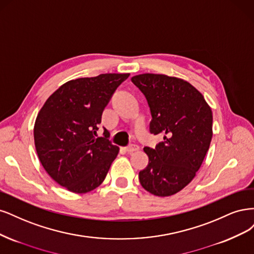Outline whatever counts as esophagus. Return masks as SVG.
Masks as SVG:
<instances>
[{
	"instance_id": "1",
	"label": "esophagus",
	"mask_w": 254,
	"mask_h": 254,
	"mask_svg": "<svg viewBox=\"0 0 254 254\" xmlns=\"http://www.w3.org/2000/svg\"><path fill=\"white\" fill-rule=\"evenodd\" d=\"M138 149H139V146H138L137 144H129V145L126 146L125 151H126L127 153H133V152L137 151Z\"/></svg>"
}]
</instances>
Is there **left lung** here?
Masks as SVG:
<instances>
[{"label":"left lung","mask_w":254,"mask_h":254,"mask_svg":"<svg viewBox=\"0 0 254 254\" xmlns=\"http://www.w3.org/2000/svg\"><path fill=\"white\" fill-rule=\"evenodd\" d=\"M132 82L148 101L151 134L163 136L155 149H143L149 163L139 182L156 196L173 195L191 183L212 139V111L187 81L157 73L134 76Z\"/></svg>","instance_id":"obj_1"}]
</instances>
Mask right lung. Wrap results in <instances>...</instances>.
<instances>
[{
	"instance_id": "right-lung-1",
	"label": "right lung",
	"mask_w": 254,
	"mask_h": 254,
	"mask_svg": "<svg viewBox=\"0 0 254 254\" xmlns=\"http://www.w3.org/2000/svg\"><path fill=\"white\" fill-rule=\"evenodd\" d=\"M129 73H101L68 81L48 98L34 128L43 168L70 192L86 193L102 184L119 152L109 130L97 137L101 116Z\"/></svg>"
}]
</instances>
